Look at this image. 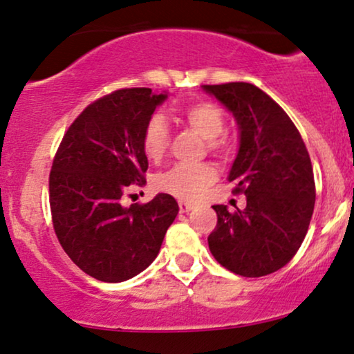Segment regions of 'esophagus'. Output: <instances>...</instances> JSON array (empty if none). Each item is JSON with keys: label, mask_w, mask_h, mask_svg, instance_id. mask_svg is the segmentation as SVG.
<instances>
[{"label": "esophagus", "mask_w": 354, "mask_h": 354, "mask_svg": "<svg viewBox=\"0 0 354 354\" xmlns=\"http://www.w3.org/2000/svg\"><path fill=\"white\" fill-rule=\"evenodd\" d=\"M193 204L191 203H186V201H180V212H183V214H185V212H189L191 209H193Z\"/></svg>", "instance_id": "esophagus-1"}]
</instances>
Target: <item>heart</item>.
Wrapping results in <instances>:
<instances>
[{"mask_svg": "<svg viewBox=\"0 0 354 354\" xmlns=\"http://www.w3.org/2000/svg\"><path fill=\"white\" fill-rule=\"evenodd\" d=\"M183 120L191 130L201 135L214 153L224 151L227 142L223 138L225 129L224 112L212 102H196L181 113ZM169 145L168 123L161 115H153L147 122L142 135L145 156L160 161ZM218 180V173L211 165H174L166 171L156 174L153 185L161 193L171 194L183 201H194Z\"/></svg>", "mask_w": 354, "mask_h": 354, "instance_id": "b5f03b06", "label": "heart"}]
</instances>
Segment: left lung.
<instances>
[{"mask_svg":"<svg viewBox=\"0 0 354 354\" xmlns=\"http://www.w3.org/2000/svg\"><path fill=\"white\" fill-rule=\"evenodd\" d=\"M239 127V150L229 181L247 206L216 204L218 225L207 237L221 266L242 277L282 269L300 249L315 206V180L301 135L279 104L247 82L203 85Z\"/></svg>","mask_w":354,"mask_h":354,"instance_id":"left-lung-1","label":"left lung"}]
</instances>
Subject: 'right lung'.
<instances>
[{
    "label": "right lung",
    "mask_w": 354,
    "mask_h": 354,
    "mask_svg": "<svg viewBox=\"0 0 354 354\" xmlns=\"http://www.w3.org/2000/svg\"><path fill=\"white\" fill-rule=\"evenodd\" d=\"M168 92L135 87L88 105L64 135L49 176L55 236L72 262L102 282H125L155 261L176 199L160 193L147 204L123 206L131 186H143L147 122Z\"/></svg>",
    "instance_id": "1"
}]
</instances>
